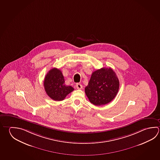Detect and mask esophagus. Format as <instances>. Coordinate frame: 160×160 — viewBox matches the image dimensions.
<instances>
[{
	"label": "esophagus",
	"mask_w": 160,
	"mask_h": 160,
	"mask_svg": "<svg viewBox=\"0 0 160 160\" xmlns=\"http://www.w3.org/2000/svg\"><path fill=\"white\" fill-rule=\"evenodd\" d=\"M76 88H77V89H82V85L81 83H77L76 84Z\"/></svg>",
	"instance_id": "obj_1"
}]
</instances>
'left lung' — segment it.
Listing matches in <instances>:
<instances>
[{
  "mask_svg": "<svg viewBox=\"0 0 160 160\" xmlns=\"http://www.w3.org/2000/svg\"><path fill=\"white\" fill-rule=\"evenodd\" d=\"M119 87V80L113 70L102 68L92 73L85 93L92 104L100 106L113 100Z\"/></svg>",
  "mask_w": 160,
  "mask_h": 160,
  "instance_id": "left-lung-1",
  "label": "left lung"
}]
</instances>
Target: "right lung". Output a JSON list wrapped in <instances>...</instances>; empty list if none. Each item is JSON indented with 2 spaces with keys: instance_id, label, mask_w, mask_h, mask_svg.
I'll list each match as a JSON object with an SVG mask.
<instances>
[{
  "instance_id": "right-lung-1",
  "label": "right lung",
  "mask_w": 160,
  "mask_h": 160,
  "mask_svg": "<svg viewBox=\"0 0 160 160\" xmlns=\"http://www.w3.org/2000/svg\"><path fill=\"white\" fill-rule=\"evenodd\" d=\"M44 87L48 96L55 101L63 100L74 90L72 86L65 85L62 73L57 68H53L47 73L44 78Z\"/></svg>"
}]
</instances>
